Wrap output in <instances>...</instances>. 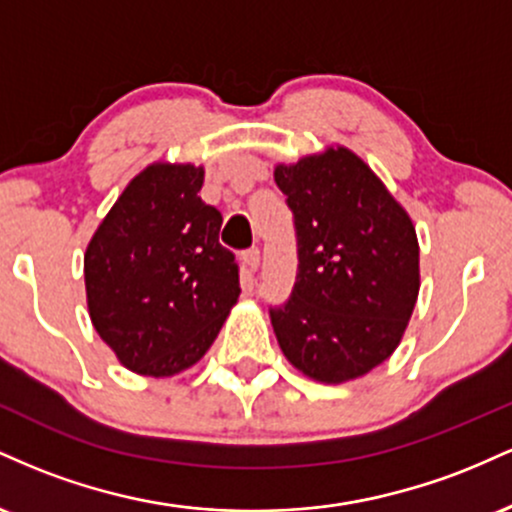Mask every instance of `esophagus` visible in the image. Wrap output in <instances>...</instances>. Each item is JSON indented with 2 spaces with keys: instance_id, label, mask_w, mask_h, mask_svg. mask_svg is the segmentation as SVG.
<instances>
[{
  "instance_id": "esophagus-1",
  "label": "esophagus",
  "mask_w": 512,
  "mask_h": 512,
  "mask_svg": "<svg viewBox=\"0 0 512 512\" xmlns=\"http://www.w3.org/2000/svg\"><path fill=\"white\" fill-rule=\"evenodd\" d=\"M243 264L248 267V272H257V267H260V248H250L243 252Z\"/></svg>"
}]
</instances>
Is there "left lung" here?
Returning a JSON list of instances; mask_svg holds the SVG:
<instances>
[{
    "label": "left lung",
    "mask_w": 512,
    "mask_h": 512,
    "mask_svg": "<svg viewBox=\"0 0 512 512\" xmlns=\"http://www.w3.org/2000/svg\"><path fill=\"white\" fill-rule=\"evenodd\" d=\"M296 228L289 301L269 308L281 351L317 383L339 385L390 358L419 296L409 214L354 151L337 146L276 166Z\"/></svg>",
    "instance_id": "left-lung-1"
}]
</instances>
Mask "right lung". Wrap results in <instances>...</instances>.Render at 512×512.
Instances as JSON below:
<instances>
[{
  "instance_id": "add662e5",
  "label": "right lung",
  "mask_w": 512,
  "mask_h": 512,
  "mask_svg": "<svg viewBox=\"0 0 512 512\" xmlns=\"http://www.w3.org/2000/svg\"><path fill=\"white\" fill-rule=\"evenodd\" d=\"M202 182L192 163H151L86 248L93 327L139 375L195 366L240 296L236 255L219 243L223 216L202 202Z\"/></svg>"
}]
</instances>
